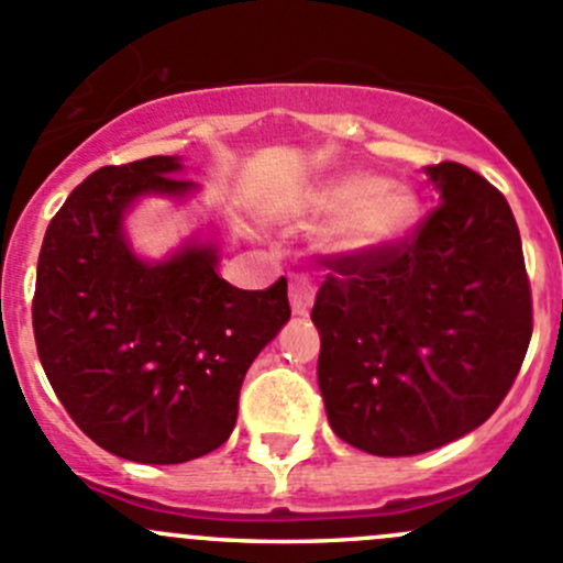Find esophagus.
Returning a JSON list of instances; mask_svg holds the SVG:
<instances>
[{"label":"esophagus","instance_id":"34e87169","mask_svg":"<svg viewBox=\"0 0 563 563\" xmlns=\"http://www.w3.org/2000/svg\"><path fill=\"white\" fill-rule=\"evenodd\" d=\"M288 297H291V308L297 316H308L313 308L316 299V286L305 275L291 277V288H288Z\"/></svg>","mask_w":563,"mask_h":563}]
</instances>
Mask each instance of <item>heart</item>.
Instances as JSON below:
<instances>
[{
    "instance_id": "obj_1",
    "label": "heart",
    "mask_w": 563,
    "mask_h": 563,
    "mask_svg": "<svg viewBox=\"0 0 563 563\" xmlns=\"http://www.w3.org/2000/svg\"><path fill=\"white\" fill-rule=\"evenodd\" d=\"M316 209L343 218L329 245L349 258H367L397 245L419 220L417 192L376 174H349L329 181L318 192Z\"/></svg>"
}]
</instances>
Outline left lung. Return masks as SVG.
I'll list each match as a JSON object with an SVG mask.
<instances>
[{
    "label": "left lung",
    "mask_w": 563,
    "mask_h": 563,
    "mask_svg": "<svg viewBox=\"0 0 563 563\" xmlns=\"http://www.w3.org/2000/svg\"><path fill=\"white\" fill-rule=\"evenodd\" d=\"M441 203L367 258L323 255L318 387L345 444L422 455L479 428L531 340V286L507 198L460 163L428 166Z\"/></svg>",
    "instance_id": "left-lung-1"
}]
</instances>
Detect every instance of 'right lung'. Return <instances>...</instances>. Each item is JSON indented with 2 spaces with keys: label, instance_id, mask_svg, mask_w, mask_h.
Returning a JSON list of instances; mask_svg holds the SVG:
<instances>
[{
  "label": "right lung",
  "instance_id": "right-lung-1",
  "mask_svg": "<svg viewBox=\"0 0 563 563\" xmlns=\"http://www.w3.org/2000/svg\"><path fill=\"white\" fill-rule=\"evenodd\" d=\"M179 157L103 166L67 196L37 258V356L73 422L133 463H187L225 444L247 367L291 318L288 283L242 291L218 247L187 242L141 261L124 212L141 196L185 198Z\"/></svg>",
  "mask_w": 563,
  "mask_h": 563
}]
</instances>
